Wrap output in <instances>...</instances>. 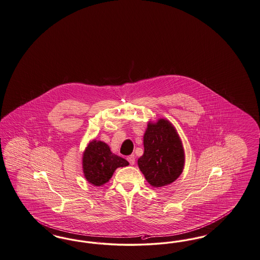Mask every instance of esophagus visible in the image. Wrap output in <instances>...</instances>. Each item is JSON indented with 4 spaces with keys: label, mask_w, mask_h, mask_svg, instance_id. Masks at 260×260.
Instances as JSON below:
<instances>
[{
    "label": "esophagus",
    "mask_w": 260,
    "mask_h": 260,
    "mask_svg": "<svg viewBox=\"0 0 260 260\" xmlns=\"http://www.w3.org/2000/svg\"><path fill=\"white\" fill-rule=\"evenodd\" d=\"M126 159H127V161L129 162V165H132V166H134L135 164V155H131V156H127L126 157Z\"/></svg>",
    "instance_id": "34e87169"
}]
</instances>
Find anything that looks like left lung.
<instances>
[{
    "label": "left lung",
    "mask_w": 260,
    "mask_h": 260,
    "mask_svg": "<svg viewBox=\"0 0 260 260\" xmlns=\"http://www.w3.org/2000/svg\"><path fill=\"white\" fill-rule=\"evenodd\" d=\"M185 162L182 142L174 126L165 119L149 123L144 135V154L138 167L153 187H164L181 175Z\"/></svg>",
    "instance_id": "left-lung-1"
}]
</instances>
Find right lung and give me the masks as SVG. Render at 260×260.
<instances>
[{
	"instance_id": "obj_1",
	"label": "right lung",
	"mask_w": 260,
	"mask_h": 260,
	"mask_svg": "<svg viewBox=\"0 0 260 260\" xmlns=\"http://www.w3.org/2000/svg\"><path fill=\"white\" fill-rule=\"evenodd\" d=\"M128 166V161L111 153L110 148L102 141H92L83 155L85 178L93 186H102L112 177L118 167Z\"/></svg>"
}]
</instances>
